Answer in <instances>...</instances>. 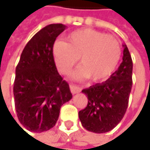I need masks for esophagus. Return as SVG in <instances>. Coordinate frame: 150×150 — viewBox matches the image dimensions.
Listing matches in <instances>:
<instances>
[{"mask_svg": "<svg viewBox=\"0 0 150 150\" xmlns=\"http://www.w3.org/2000/svg\"><path fill=\"white\" fill-rule=\"evenodd\" d=\"M70 91H71L72 94H76V93H79L81 91V88L79 86H76V85L70 84Z\"/></svg>", "mask_w": 150, "mask_h": 150, "instance_id": "esophagus-1", "label": "esophagus"}]
</instances>
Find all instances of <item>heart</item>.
I'll list each match as a JSON object with an SVG mask.
<instances>
[{
    "label": "heart",
    "instance_id": "heart-1",
    "mask_svg": "<svg viewBox=\"0 0 150 150\" xmlns=\"http://www.w3.org/2000/svg\"><path fill=\"white\" fill-rule=\"evenodd\" d=\"M52 55L60 73L69 74L80 58L83 66L74 74V77H91L94 82H103L116 70L121 57V47L115 37L87 28L68 34L67 42L56 41Z\"/></svg>",
    "mask_w": 150,
    "mask_h": 150
}]
</instances>
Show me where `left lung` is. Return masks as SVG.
Listing matches in <instances>:
<instances>
[{
	"label": "left lung",
	"instance_id": "obj_1",
	"mask_svg": "<svg viewBox=\"0 0 150 150\" xmlns=\"http://www.w3.org/2000/svg\"><path fill=\"white\" fill-rule=\"evenodd\" d=\"M123 47L122 62L110 78L82 91L88 98V105L78 115L83 127L90 132L111 131L127 112L133 84V61L127 45Z\"/></svg>",
	"mask_w": 150,
	"mask_h": 150
}]
</instances>
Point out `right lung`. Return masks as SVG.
Masks as SVG:
<instances>
[{"label": "right lung", "instance_id": "obj_1", "mask_svg": "<svg viewBox=\"0 0 150 150\" xmlns=\"http://www.w3.org/2000/svg\"><path fill=\"white\" fill-rule=\"evenodd\" d=\"M65 29L62 23H52L37 32L23 50L16 68V111L20 123L30 132L53 127L61 105L72 98L69 85L58 73L52 55L55 39Z\"/></svg>", "mask_w": 150, "mask_h": 150}]
</instances>
